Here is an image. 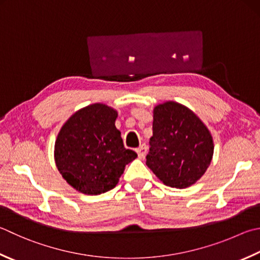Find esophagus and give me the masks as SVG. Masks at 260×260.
Masks as SVG:
<instances>
[{"instance_id":"obj_1","label":"esophagus","mask_w":260,"mask_h":260,"mask_svg":"<svg viewBox=\"0 0 260 260\" xmlns=\"http://www.w3.org/2000/svg\"><path fill=\"white\" fill-rule=\"evenodd\" d=\"M136 151H137V154H138V157L139 158H144L145 156H146V154H147V146L145 144L140 145L139 148H137Z\"/></svg>"}]
</instances>
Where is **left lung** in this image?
<instances>
[{
	"label": "left lung",
	"instance_id": "obj_1",
	"mask_svg": "<svg viewBox=\"0 0 260 260\" xmlns=\"http://www.w3.org/2000/svg\"><path fill=\"white\" fill-rule=\"evenodd\" d=\"M146 165L164 184L190 187L212 161L213 137L192 111L176 102L155 106L153 137Z\"/></svg>",
	"mask_w": 260,
	"mask_h": 260
}]
</instances>
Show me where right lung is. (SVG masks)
I'll list each match as a JSON object with an SVG mask.
<instances>
[{"mask_svg":"<svg viewBox=\"0 0 260 260\" xmlns=\"http://www.w3.org/2000/svg\"><path fill=\"white\" fill-rule=\"evenodd\" d=\"M117 112L101 103L72 114L58 132L54 158L63 179L85 194L113 189L126 164L137 157L116 129Z\"/></svg>","mask_w":260,"mask_h":260,"instance_id":"right-lung-1","label":"right lung"}]
</instances>
